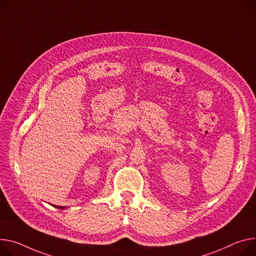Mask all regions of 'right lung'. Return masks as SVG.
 <instances>
[{
    "instance_id": "obj_1",
    "label": "right lung",
    "mask_w": 256,
    "mask_h": 256,
    "mask_svg": "<svg viewBox=\"0 0 256 256\" xmlns=\"http://www.w3.org/2000/svg\"><path fill=\"white\" fill-rule=\"evenodd\" d=\"M54 207H58L59 209H65V208H67L66 206H57V205H53Z\"/></svg>"
}]
</instances>
